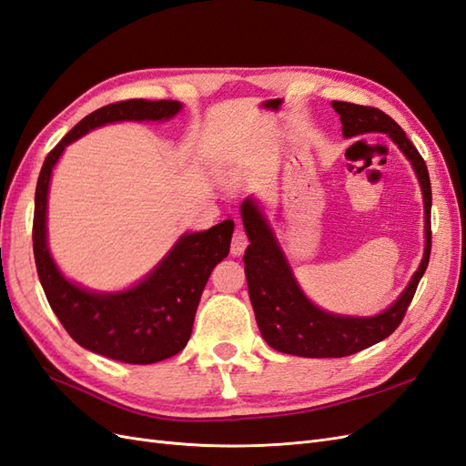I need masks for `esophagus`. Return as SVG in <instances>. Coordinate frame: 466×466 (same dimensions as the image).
I'll use <instances>...</instances> for the list:
<instances>
[{"label": "esophagus", "instance_id": "obj_1", "mask_svg": "<svg viewBox=\"0 0 466 466\" xmlns=\"http://www.w3.org/2000/svg\"><path fill=\"white\" fill-rule=\"evenodd\" d=\"M247 245H248V238H247L245 231L243 229H237L233 233V238H231V255L233 257H241L243 252H245V248H247Z\"/></svg>", "mask_w": 466, "mask_h": 466}]
</instances>
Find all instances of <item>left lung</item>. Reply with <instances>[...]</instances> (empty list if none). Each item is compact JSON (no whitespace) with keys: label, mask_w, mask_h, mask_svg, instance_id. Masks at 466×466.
I'll return each instance as SVG.
<instances>
[{"label":"left lung","mask_w":466,"mask_h":466,"mask_svg":"<svg viewBox=\"0 0 466 466\" xmlns=\"http://www.w3.org/2000/svg\"><path fill=\"white\" fill-rule=\"evenodd\" d=\"M340 115L344 137L370 132L387 134L410 161L424 198V257L397 301L373 317H350L324 311L303 293L291 266L281 250L270 221L257 198L241 204V218L248 247L245 250V274L248 298L255 309L257 324L266 344L301 358H344L370 348L390 336L424 276L431 252V185L426 161L414 147L404 130L383 110L342 101H332Z\"/></svg>","instance_id":"left-lung-1"}]
</instances>
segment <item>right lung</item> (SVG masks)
Here are the masks:
<instances>
[{
  "instance_id": "right-lung-1",
  "label": "right lung",
  "mask_w": 466,
  "mask_h": 466,
  "mask_svg": "<svg viewBox=\"0 0 466 466\" xmlns=\"http://www.w3.org/2000/svg\"><path fill=\"white\" fill-rule=\"evenodd\" d=\"M182 110L178 101L132 98L87 115L56 146L40 168L35 192L33 250L42 289L67 334L89 351L124 363L147 365L171 358L190 340L202 291L216 264L229 255L235 223L185 233L153 270L120 291L87 289L67 279L48 248V192L56 163L81 136L115 122H165Z\"/></svg>"
}]
</instances>
